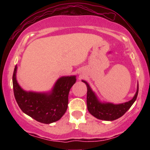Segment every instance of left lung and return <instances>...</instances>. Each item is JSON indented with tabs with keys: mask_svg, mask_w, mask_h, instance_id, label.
<instances>
[{
	"mask_svg": "<svg viewBox=\"0 0 150 150\" xmlns=\"http://www.w3.org/2000/svg\"><path fill=\"white\" fill-rule=\"evenodd\" d=\"M87 87V109L92 115L98 120L104 121H113L121 117L126 113L136 100L139 92V84H137V91L132 100L121 104H113L111 102L100 101L99 98L91 89L87 81L82 80Z\"/></svg>",
	"mask_w": 150,
	"mask_h": 150,
	"instance_id": "8db88e82",
	"label": "left lung"
}]
</instances>
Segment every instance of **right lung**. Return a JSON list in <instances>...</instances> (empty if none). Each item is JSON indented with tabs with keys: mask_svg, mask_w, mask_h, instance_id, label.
<instances>
[{
	"mask_svg": "<svg viewBox=\"0 0 150 150\" xmlns=\"http://www.w3.org/2000/svg\"><path fill=\"white\" fill-rule=\"evenodd\" d=\"M17 69L18 66L16 65L13 74V87L20 109L43 124H51L60 120L67 110L69 92L76 81V76L74 75L60 77L49 91H27L18 83Z\"/></svg>",
	"mask_w": 150,
	"mask_h": 150,
	"instance_id": "add662e5",
	"label": "right lung"
}]
</instances>
